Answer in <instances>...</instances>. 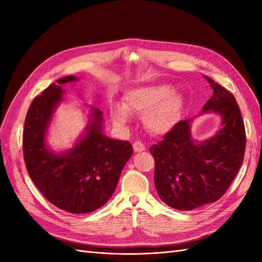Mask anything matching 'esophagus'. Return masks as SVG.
Returning a JSON list of instances; mask_svg holds the SVG:
<instances>
[{"label":"esophagus","mask_w":262,"mask_h":262,"mask_svg":"<svg viewBox=\"0 0 262 262\" xmlns=\"http://www.w3.org/2000/svg\"><path fill=\"white\" fill-rule=\"evenodd\" d=\"M133 148H134V151L140 153V152H143L145 151V145L142 142H135L134 144H133Z\"/></svg>","instance_id":"34e87169"}]
</instances>
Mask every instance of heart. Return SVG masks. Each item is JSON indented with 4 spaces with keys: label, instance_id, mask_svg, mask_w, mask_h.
<instances>
[{
    "label": "heart",
    "instance_id": "obj_1",
    "mask_svg": "<svg viewBox=\"0 0 262 262\" xmlns=\"http://www.w3.org/2000/svg\"><path fill=\"white\" fill-rule=\"evenodd\" d=\"M185 108L180 93L172 91L170 84H151L132 88L122 97V107L116 105L111 117L116 125L126 126L129 114L143 116L146 129L154 135H164L179 122Z\"/></svg>",
    "mask_w": 262,
    "mask_h": 262
}]
</instances>
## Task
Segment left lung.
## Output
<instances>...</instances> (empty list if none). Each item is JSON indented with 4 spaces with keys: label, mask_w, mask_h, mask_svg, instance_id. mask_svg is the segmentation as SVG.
Here are the masks:
<instances>
[{
    "label": "left lung",
    "mask_w": 262,
    "mask_h": 262,
    "mask_svg": "<svg viewBox=\"0 0 262 262\" xmlns=\"http://www.w3.org/2000/svg\"><path fill=\"white\" fill-rule=\"evenodd\" d=\"M213 89L202 115L214 113L222 127L208 140L191 136L192 119L181 120L149 152L155 160L154 185L170 207L192 210L219 200L229 189L243 162L246 129L234 96L208 76Z\"/></svg>",
    "instance_id": "obj_1"
}]
</instances>
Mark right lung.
<instances>
[{
  "label": "right lung",
  "instance_id": "1",
  "mask_svg": "<svg viewBox=\"0 0 262 262\" xmlns=\"http://www.w3.org/2000/svg\"><path fill=\"white\" fill-rule=\"evenodd\" d=\"M75 81L73 75L65 76L33 99L26 116L22 144L28 173L48 202L72 214H86L113 196L133 146L105 136L102 111L91 107L85 132L73 147L63 153L48 147V127L63 100L62 85Z\"/></svg>",
  "mask_w": 262,
  "mask_h": 262
}]
</instances>
